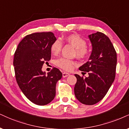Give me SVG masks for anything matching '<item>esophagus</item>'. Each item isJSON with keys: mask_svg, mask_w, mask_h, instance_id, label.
<instances>
[{"mask_svg": "<svg viewBox=\"0 0 129 129\" xmlns=\"http://www.w3.org/2000/svg\"><path fill=\"white\" fill-rule=\"evenodd\" d=\"M69 73H66V72H63V77L65 78V77H67L68 76H69Z\"/></svg>", "mask_w": 129, "mask_h": 129, "instance_id": "34e87169", "label": "esophagus"}]
</instances>
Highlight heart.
Here are the masks:
<instances>
[{
	"instance_id": "b5f03b06",
	"label": "heart",
	"mask_w": 129,
	"mask_h": 129,
	"mask_svg": "<svg viewBox=\"0 0 129 129\" xmlns=\"http://www.w3.org/2000/svg\"><path fill=\"white\" fill-rule=\"evenodd\" d=\"M63 41L71 44L74 48H75V54L78 58H84L88 56L90 54V48L86 45L87 42L85 39L81 37L78 34H71L66 36L63 39ZM62 48L61 41L56 40L52 44L51 46V51L53 54H58L60 52ZM55 64L58 67L70 71L74 68L75 62L67 58H60L55 60Z\"/></svg>"
}]
</instances>
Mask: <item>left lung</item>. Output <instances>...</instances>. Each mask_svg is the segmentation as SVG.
Returning <instances> with one entry per match:
<instances>
[{
	"label": "left lung",
	"mask_w": 129,
	"mask_h": 129,
	"mask_svg": "<svg viewBox=\"0 0 129 129\" xmlns=\"http://www.w3.org/2000/svg\"><path fill=\"white\" fill-rule=\"evenodd\" d=\"M88 38L92 45L91 55L79 69L85 74L88 72L89 76L84 78L75 75L77 81L74 92L81 103L92 105L104 98L113 83L117 59L112 42L104 33L97 31Z\"/></svg>",
	"instance_id": "obj_1"
}]
</instances>
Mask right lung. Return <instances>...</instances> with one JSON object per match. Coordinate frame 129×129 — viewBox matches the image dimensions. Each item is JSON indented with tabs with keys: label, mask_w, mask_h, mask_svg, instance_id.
I'll use <instances>...</instances> for the list:
<instances>
[{
	"label": "right lung",
	"mask_w": 129,
	"mask_h": 129,
	"mask_svg": "<svg viewBox=\"0 0 129 129\" xmlns=\"http://www.w3.org/2000/svg\"><path fill=\"white\" fill-rule=\"evenodd\" d=\"M56 41L52 32L34 33L25 36L14 54L15 78L24 94L38 105L50 103L55 96V87L62 77L56 68L45 74L42 68L51 59V46Z\"/></svg>",
	"instance_id": "right-lung-1"
}]
</instances>
